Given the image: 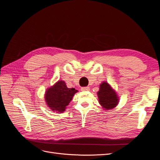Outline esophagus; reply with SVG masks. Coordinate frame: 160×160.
Instances as JSON below:
<instances>
[{"label":"esophagus","instance_id":"34e87169","mask_svg":"<svg viewBox=\"0 0 160 160\" xmlns=\"http://www.w3.org/2000/svg\"><path fill=\"white\" fill-rule=\"evenodd\" d=\"M81 91H89V87H83V88H81Z\"/></svg>","mask_w":160,"mask_h":160}]
</instances>
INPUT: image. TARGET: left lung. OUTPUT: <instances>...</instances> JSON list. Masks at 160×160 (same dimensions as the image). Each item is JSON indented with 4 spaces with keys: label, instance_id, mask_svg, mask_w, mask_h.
I'll return each mask as SVG.
<instances>
[{
    "label": "left lung",
    "instance_id": "1",
    "mask_svg": "<svg viewBox=\"0 0 160 160\" xmlns=\"http://www.w3.org/2000/svg\"><path fill=\"white\" fill-rule=\"evenodd\" d=\"M99 86L98 92L99 104L105 110L115 108L119 103V98L115 90L106 81H103Z\"/></svg>",
    "mask_w": 160,
    "mask_h": 160
}]
</instances>
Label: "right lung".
Wrapping results in <instances>:
<instances>
[{
  "mask_svg": "<svg viewBox=\"0 0 160 160\" xmlns=\"http://www.w3.org/2000/svg\"><path fill=\"white\" fill-rule=\"evenodd\" d=\"M77 91L74 88H67L65 82L61 80L47 89L45 101L52 111L63 112Z\"/></svg>",
  "mask_w": 160,
  "mask_h": 160,
  "instance_id": "right-lung-1",
  "label": "right lung"
}]
</instances>
